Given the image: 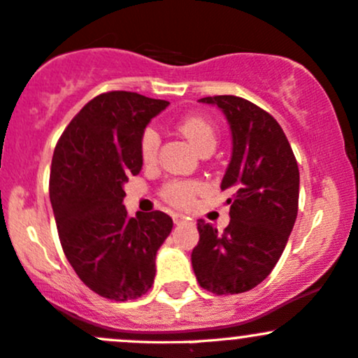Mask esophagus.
Listing matches in <instances>:
<instances>
[{
  "instance_id": "obj_1",
  "label": "esophagus",
  "mask_w": 358,
  "mask_h": 358,
  "mask_svg": "<svg viewBox=\"0 0 358 358\" xmlns=\"http://www.w3.org/2000/svg\"><path fill=\"white\" fill-rule=\"evenodd\" d=\"M172 220H174V224H184L187 220V217L182 213H172Z\"/></svg>"
}]
</instances>
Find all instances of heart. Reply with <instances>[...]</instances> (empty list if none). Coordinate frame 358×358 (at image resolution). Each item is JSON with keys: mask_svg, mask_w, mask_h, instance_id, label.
I'll use <instances>...</instances> for the list:
<instances>
[{"mask_svg": "<svg viewBox=\"0 0 358 358\" xmlns=\"http://www.w3.org/2000/svg\"><path fill=\"white\" fill-rule=\"evenodd\" d=\"M179 129L184 136L189 140V143L198 150L199 153L213 148L217 145V133H215L213 124L201 116H186L179 122ZM160 147V136L155 128L148 126L141 133L140 138V155L145 164H152L157 159V152ZM201 184L196 180H182L174 179L169 180L164 186L162 196L169 203L178 206H186L193 201V198L199 193Z\"/></svg>", "mask_w": 358, "mask_h": 358, "instance_id": "heart-1", "label": "heart"}]
</instances>
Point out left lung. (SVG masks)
<instances>
[{"instance_id":"left-lung-1","label":"left lung","mask_w":358,"mask_h":358,"mask_svg":"<svg viewBox=\"0 0 358 358\" xmlns=\"http://www.w3.org/2000/svg\"><path fill=\"white\" fill-rule=\"evenodd\" d=\"M220 107L232 131V157L222 179L230 198L224 232L198 222L191 263L196 280L217 295L259 285L278 263L299 208V165L282 126L236 95L199 99Z\"/></svg>"}]
</instances>
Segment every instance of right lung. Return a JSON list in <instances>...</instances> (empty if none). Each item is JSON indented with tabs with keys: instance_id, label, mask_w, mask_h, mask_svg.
<instances>
[{
	"instance_id": "1",
	"label": "right lung",
	"mask_w": 358,
	"mask_h": 358,
	"mask_svg": "<svg viewBox=\"0 0 358 358\" xmlns=\"http://www.w3.org/2000/svg\"><path fill=\"white\" fill-rule=\"evenodd\" d=\"M167 101L136 92L97 95L71 119L55 148L49 198L66 259L85 285L110 301L147 294L155 256L172 230L164 211L129 217L124 182L140 174V138Z\"/></svg>"
}]
</instances>
